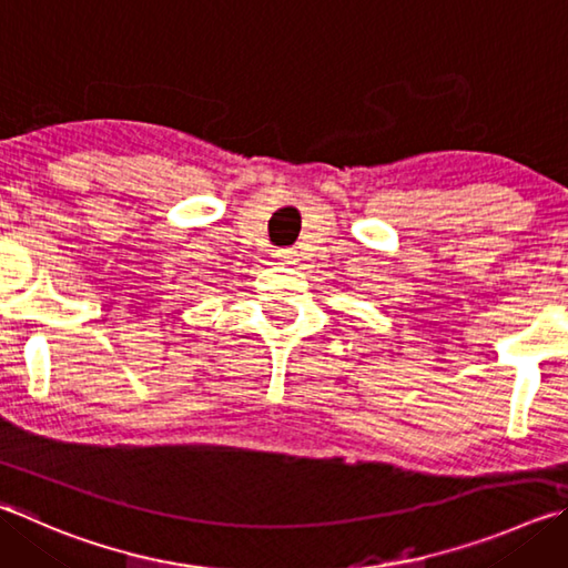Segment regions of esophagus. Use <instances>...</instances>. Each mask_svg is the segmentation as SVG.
<instances>
[{
    "instance_id": "esophagus-1",
    "label": "esophagus",
    "mask_w": 568,
    "mask_h": 568,
    "mask_svg": "<svg viewBox=\"0 0 568 568\" xmlns=\"http://www.w3.org/2000/svg\"><path fill=\"white\" fill-rule=\"evenodd\" d=\"M275 257H281V261H293L295 251H275Z\"/></svg>"
}]
</instances>
